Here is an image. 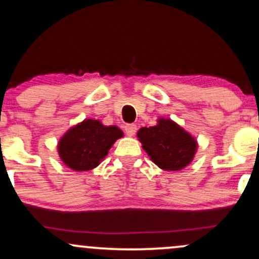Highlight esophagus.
Wrapping results in <instances>:
<instances>
[{
    "mask_svg": "<svg viewBox=\"0 0 259 259\" xmlns=\"http://www.w3.org/2000/svg\"><path fill=\"white\" fill-rule=\"evenodd\" d=\"M136 130H138V127H136L135 124H126L125 125V134L127 136L135 135Z\"/></svg>",
    "mask_w": 259,
    "mask_h": 259,
    "instance_id": "34e87169",
    "label": "esophagus"
}]
</instances>
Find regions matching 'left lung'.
I'll list each match as a JSON object with an SVG mask.
<instances>
[{"label":"left lung","instance_id":"8db88e82","mask_svg":"<svg viewBox=\"0 0 259 259\" xmlns=\"http://www.w3.org/2000/svg\"><path fill=\"white\" fill-rule=\"evenodd\" d=\"M138 138L154 164L164 170L185 168L197 150V142L189 133L164 118L158 119L157 125L141 127Z\"/></svg>","mask_w":259,"mask_h":259}]
</instances>
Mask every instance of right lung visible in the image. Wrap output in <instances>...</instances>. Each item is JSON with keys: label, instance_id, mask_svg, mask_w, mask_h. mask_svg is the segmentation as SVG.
Returning a JSON list of instances; mask_svg holds the SVG:
<instances>
[{"label": "right lung", "instance_id": "1", "mask_svg": "<svg viewBox=\"0 0 259 259\" xmlns=\"http://www.w3.org/2000/svg\"><path fill=\"white\" fill-rule=\"evenodd\" d=\"M121 136L123 132L119 127L106 126L100 120L85 119L59 140V157L73 170H91L100 164L112 145Z\"/></svg>", "mask_w": 259, "mask_h": 259}]
</instances>
